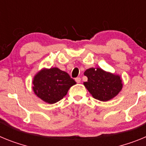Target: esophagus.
Here are the masks:
<instances>
[{
  "label": "esophagus",
  "instance_id": "34e87169",
  "mask_svg": "<svg viewBox=\"0 0 146 146\" xmlns=\"http://www.w3.org/2000/svg\"><path fill=\"white\" fill-rule=\"evenodd\" d=\"M75 80H76V82L77 83H80V82H81V78H80V77H77V78H75Z\"/></svg>",
  "mask_w": 146,
  "mask_h": 146
}]
</instances>
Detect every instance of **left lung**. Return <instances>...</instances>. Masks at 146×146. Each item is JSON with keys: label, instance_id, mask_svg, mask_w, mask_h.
Listing matches in <instances>:
<instances>
[{"label": "left lung", "instance_id": "obj_1", "mask_svg": "<svg viewBox=\"0 0 146 146\" xmlns=\"http://www.w3.org/2000/svg\"><path fill=\"white\" fill-rule=\"evenodd\" d=\"M88 80L84 84L94 98L106 101L113 98L123 87L119 76L106 72L101 68H90L84 72Z\"/></svg>", "mask_w": 146, "mask_h": 146}]
</instances>
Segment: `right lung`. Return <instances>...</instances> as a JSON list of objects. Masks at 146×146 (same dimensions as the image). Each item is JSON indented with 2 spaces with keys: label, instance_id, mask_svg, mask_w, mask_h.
I'll use <instances>...</instances> for the list:
<instances>
[{
  "label": "right lung",
  "instance_id": "add662e5",
  "mask_svg": "<svg viewBox=\"0 0 146 146\" xmlns=\"http://www.w3.org/2000/svg\"><path fill=\"white\" fill-rule=\"evenodd\" d=\"M76 82L68 73L57 68L43 69L33 81L35 94L48 104L56 103L66 96L70 87Z\"/></svg>",
  "mask_w": 146,
  "mask_h": 146
}]
</instances>
